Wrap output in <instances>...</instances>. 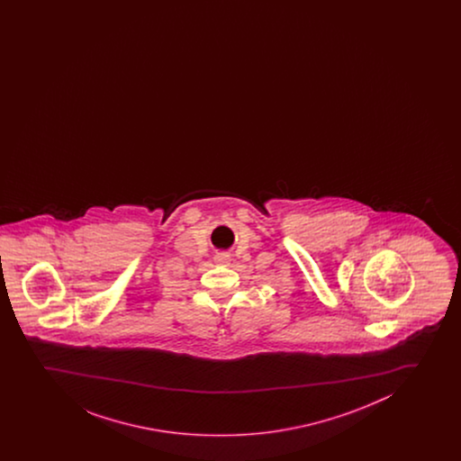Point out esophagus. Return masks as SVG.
<instances>
[{"label":"esophagus","instance_id":"esophagus-1","mask_svg":"<svg viewBox=\"0 0 461 461\" xmlns=\"http://www.w3.org/2000/svg\"><path fill=\"white\" fill-rule=\"evenodd\" d=\"M213 260L217 261V263H221V265H230V261H231V257L228 252H219V254L213 257Z\"/></svg>","mask_w":461,"mask_h":461}]
</instances>
